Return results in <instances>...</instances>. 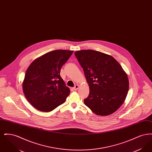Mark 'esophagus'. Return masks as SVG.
<instances>
[{
  "instance_id": "1",
  "label": "esophagus",
  "mask_w": 152,
  "mask_h": 152,
  "mask_svg": "<svg viewBox=\"0 0 152 152\" xmlns=\"http://www.w3.org/2000/svg\"><path fill=\"white\" fill-rule=\"evenodd\" d=\"M79 88V86L78 85H76L75 87H73V89H74L75 91H76L77 89H78Z\"/></svg>"
}]
</instances>
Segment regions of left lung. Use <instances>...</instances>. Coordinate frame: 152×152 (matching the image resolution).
I'll use <instances>...</instances> for the list:
<instances>
[{
	"mask_svg": "<svg viewBox=\"0 0 152 152\" xmlns=\"http://www.w3.org/2000/svg\"><path fill=\"white\" fill-rule=\"evenodd\" d=\"M89 87L84 104L99 116H108L119 108L129 90L127 74L112 56L92 50L76 51Z\"/></svg>",
	"mask_w": 152,
	"mask_h": 152,
	"instance_id": "left-lung-1",
	"label": "left lung"
}]
</instances>
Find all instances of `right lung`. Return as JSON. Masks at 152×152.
Masks as SVG:
<instances>
[{"mask_svg": "<svg viewBox=\"0 0 152 152\" xmlns=\"http://www.w3.org/2000/svg\"><path fill=\"white\" fill-rule=\"evenodd\" d=\"M73 51L58 50L35 59L27 68L23 82L24 96L35 108L51 112L63 104L70 93L60 75Z\"/></svg>", "mask_w": 152, "mask_h": 152, "instance_id": "1", "label": "right lung"}]
</instances>
